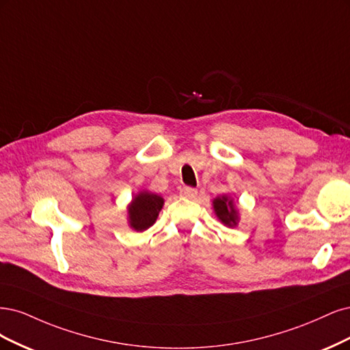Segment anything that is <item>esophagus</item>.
I'll return each instance as SVG.
<instances>
[{
	"label": "esophagus",
	"instance_id": "esophagus-1",
	"mask_svg": "<svg viewBox=\"0 0 350 350\" xmlns=\"http://www.w3.org/2000/svg\"><path fill=\"white\" fill-rule=\"evenodd\" d=\"M180 195L186 199H195L198 195V190L193 187H183L182 190H180Z\"/></svg>",
	"mask_w": 350,
	"mask_h": 350
}]
</instances>
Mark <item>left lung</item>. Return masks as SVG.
Wrapping results in <instances>:
<instances>
[{
  "instance_id": "1",
  "label": "left lung",
  "mask_w": 350,
  "mask_h": 350,
  "mask_svg": "<svg viewBox=\"0 0 350 350\" xmlns=\"http://www.w3.org/2000/svg\"><path fill=\"white\" fill-rule=\"evenodd\" d=\"M212 208L217 218L225 227L235 228L240 221V211L237 208L234 198L230 195H219L212 200Z\"/></svg>"
}]
</instances>
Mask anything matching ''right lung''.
I'll return each mask as SVG.
<instances>
[{
	"label": "right lung",
	"instance_id": "add662e5",
	"mask_svg": "<svg viewBox=\"0 0 350 350\" xmlns=\"http://www.w3.org/2000/svg\"><path fill=\"white\" fill-rule=\"evenodd\" d=\"M164 198L150 190H141L132 198L128 208V225L137 232H144L155 224L163 209Z\"/></svg>",
	"mask_w": 350,
	"mask_h": 350
}]
</instances>
